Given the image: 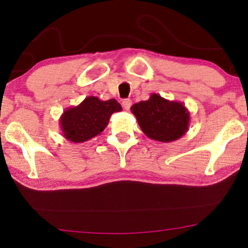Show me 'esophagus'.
<instances>
[{"label":"esophagus","mask_w":248,"mask_h":248,"mask_svg":"<svg viewBox=\"0 0 248 248\" xmlns=\"http://www.w3.org/2000/svg\"><path fill=\"white\" fill-rule=\"evenodd\" d=\"M122 105H123V107L125 108V109L128 110V109H130L131 105H132V100L131 99H124L123 101H122Z\"/></svg>","instance_id":"1"}]
</instances>
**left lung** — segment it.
Returning a JSON list of instances; mask_svg holds the SVG:
<instances>
[{"label":"left lung","instance_id":"obj_1","mask_svg":"<svg viewBox=\"0 0 248 248\" xmlns=\"http://www.w3.org/2000/svg\"><path fill=\"white\" fill-rule=\"evenodd\" d=\"M131 110L143 133L154 140L175 141L188 128L189 114L184 105L166 100L157 93L151 94L149 100L134 104Z\"/></svg>","mask_w":248,"mask_h":248}]
</instances>
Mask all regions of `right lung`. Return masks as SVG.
<instances>
[{
    "mask_svg": "<svg viewBox=\"0 0 248 248\" xmlns=\"http://www.w3.org/2000/svg\"><path fill=\"white\" fill-rule=\"evenodd\" d=\"M121 110L117 100L101 101L97 97H88L79 106L64 111L61 118L64 137L76 143L88 141L105 130L114 111Z\"/></svg>",
    "mask_w": 248,
    "mask_h": 248,
    "instance_id": "add662e5",
    "label": "right lung"
}]
</instances>
